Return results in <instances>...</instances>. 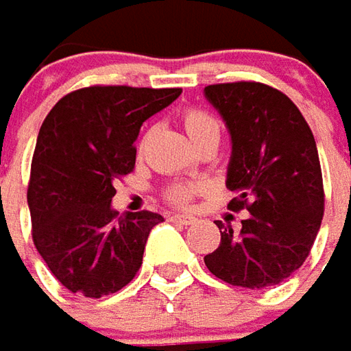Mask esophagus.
Returning a JSON list of instances; mask_svg holds the SVG:
<instances>
[{"mask_svg": "<svg viewBox=\"0 0 351 351\" xmlns=\"http://www.w3.org/2000/svg\"><path fill=\"white\" fill-rule=\"evenodd\" d=\"M170 220L171 222H178V224H183V226H191L197 222V218H195L193 214H171Z\"/></svg>", "mask_w": 351, "mask_h": 351, "instance_id": "1", "label": "esophagus"}]
</instances>
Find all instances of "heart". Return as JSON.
Returning <instances> with one entry per match:
<instances>
[{
	"instance_id": "heart-1",
	"label": "heart",
	"mask_w": 351,
	"mask_h": 351,
	"mask_svg": "<svg viewBox=\"0 0 351 351\" xmlns=\"http://www.w3.org/2000/svg\"><path fill=\"white\" fill-rule=\"evenodd\" d=\"M181 123L185 127L187 135L193 143L199 147L201 143L208 138H220V125L213 115L206 114L199 108H187L181 114ZM197 191V185H187V183H178L168 189V201L171 203H187L191 199L193 193Z\"/></svg>"
}]
</instances>
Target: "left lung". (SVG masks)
I'll return each mask as SVG.
<instances>
[{"label":"left lung","mask_w":351,"mask_h":351,"mask_svg":"<svg viewBox=\"0 0 351 351\" xmlns=\"http://www.w3.org/2000/svg\"><path fill=\"white\" fill-rule=\"evenodd\" d=\"M232 138L226 185L241 230L220 228L206 269L232 286H276L303 265L321 228L324 193L319 152L305 117L286 94L261 82L204 86Z\"/></svg>","instance_id":"1"}]
</instances>
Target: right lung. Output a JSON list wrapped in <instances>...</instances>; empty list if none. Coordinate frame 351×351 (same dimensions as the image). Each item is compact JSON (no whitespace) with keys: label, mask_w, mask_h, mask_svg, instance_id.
<instances>
[{"label":"right lung","mask_w":351,"mask_h":351,"mask_svg":"<svg viewBox=\"0 0 351 351\" xmlns=\"http://www.w3.org/2000/svg\"><path fill=\"white\" fill-rule=\"evenodd\" d=\"M181 88L88 86L63 96L40 127L28 183L32 239L73 293L104 298L135 278L156 213H115L114 181L135 168L141 125Z\"/></svg>","instance_id":"obj_1"}]
</instances>
